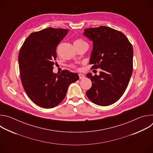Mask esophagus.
Instances as JSON below:
<instances>
[{
    "label": "esophagus",
    "instance_id": "1",
    "mask_svg": "<svg viewBox=\"0 0 153 153\" xmlns=\"http://www.w3.org/2000/svg\"><path fill=\"white\" fill-rule=\"evenodd\" d=\"M79 79H83L85 78V76L83 74H79Z\"/></svg>",
    "mask_w": 153,
    "mask_h": 153
}]
</instances>
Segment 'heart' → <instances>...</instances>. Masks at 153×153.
<instances>
[{
    "label": "heart",
    "instance_id": "1",
    "mask_svg": "<svg viewBox=\"0 0 153 153\" xmlns=\"http://www.w3.org/2000/svg\"><path fill=\"white\" fill-rule=\"evenodd\" d=\"M85 43V42L84 40H83L82 39H78L75 40L74 45H79L80 44H82V43ZM71 67L73 68H77V67L76 66V65H73Z\"/></svg>",
    "mask_w": 153,
    "mask_h": 153
}]
</instances>
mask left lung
<instances>
[{
  "instance_id": "1",
  "label": "left lung",
  "mask_w": 153,
  "mask_h": 153,
  "mask_svg": "<svg viewBox=\"0 0 153 153\" xmlns=\"http://www.w3.org/2000/svg\"><path fill=\"white\" fill-rule=\"evenodd\" d=\"M83 34L93 42L91 69H102L99 76L86 74L93 84L86 94L96 105H111L123 94L131 76L132 45L123 33L108 27L86 28Z\"/></svg>"
}]
</instances>
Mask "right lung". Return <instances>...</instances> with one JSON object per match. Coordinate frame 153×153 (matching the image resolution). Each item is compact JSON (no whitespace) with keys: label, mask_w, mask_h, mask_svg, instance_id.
I'll return each mask as SVG.
<instances>
[{"label":"right lung","mask_w":153,"mask_h":153,"mask_svg":"<svg viewBox=\"0 0 153 153\" xmlns=\"http://www.w3.org/2000/svg\"><path fill=\"white\" fill-rule=\"evenodd\" d=\"M68 31L48 28L32 33L20 48L18 60L22 83L29 98L42 108L58 105L69 85L79 78L77 73L66 70L60 74L53 72L57 46Z\"/></svg>","instance_id":"1"}]
</instances>
